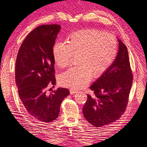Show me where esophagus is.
<instances>
[{"instance_id":"esophagus-1","label":"esophagus","mask_w":147,"mask_h":147,"mask_svg":"<svg viewBox=\"0 0 147 147\" xmlns=\"http://www.w3.org/2000/svg\"><path fill=\"white\" fill-rule=\"evenodd\" d=\"M78 91H76V90H70V93L71 94H74V93H78Z\"/></svg>"}]
</instances>
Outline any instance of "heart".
<instances>
[{
	"instance_id": "heart-1",
	"label": "heart",
	"mask_w": 147,
	"mask_h": 147,
	"mask_svg": "<svg viewBox=\"0 0 147 147\" xmlns=\"http://www.w3.org/2000/svg\"><path fill=\"white\" fill-rule=\"evenodd\" d=\"M115 36L101 30L89 29L75 32L68 37L67 43L57 41L52 48L53 58L59 67L71 63L78 56V67H72L59 75V83L73 90L82 89L92 76H100L113 63L117 54Z\"/></svg>"
}]
</instances>
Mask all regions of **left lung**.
Returning <instances> with one entry per match:
<instances>
[{
    "label": "left lung",
    "mask_w": 147,
    "mask_h": 147,
    "mask_svg": "<svg viewBox=\"0 0 147 147\" xmlns=\"http://www.w3.org/2000/svg\"><path fill=\"white\" fill-rule=\"evenodd\" d=\"M115 61L90 88L83 108L84 117L95 127H102L116 121L125 111L133 83L126 46L119 39Z\"/></svg>",
    "instance_id": "obj_1"
}]
</instances>
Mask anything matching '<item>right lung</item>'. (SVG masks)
Wrapping results in <instances>:
<instances>
[{
	"mask_svg": "<svg viewBox=\"0 0 147 147\" xmlns=\"http://www.w3.org/2000/svg\"><path fill=\"white\" fill-rule=\"evenodd\" d=\"M60 30L59 24L36 27L22 43L16 61L15 80L21 101L28 113L40 122L56 119L61 102L69 95L64 88L47 92L55 85L52 48Z\"/></svg>",
	"mask_w": 147,
	"mask_h": 147,
	"instance_id": "obj_1",
	"label": "right lung"
}]
</instances>
